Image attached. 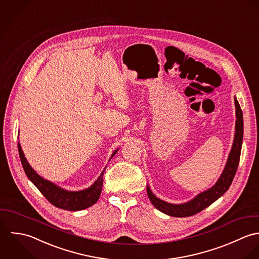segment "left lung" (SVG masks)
I'll use <instances>...</instances> for the list:
<instances>
[{"mask_svg": "<svg viewBox=\"0 0 259 259\" xmlns=\"http://www.w3.org/2000/svg\"><path fill=\"white\" fill-rule=\"evenodd\" d=\"M235 102V114H236V122H235V134H234V140L232 144L231 151L228 156L226 165L224 167V170L215 183L214 186L209 188L206 191L199 193L196 197H194L192 200L182 203V204H171L166 201H163L159 198H157L155 195L150 190V187L147 186V194L148 197L158 210L161 212L174 216V217H188L192 216L206 207L211 205L214 201H216L219 197H221L229 188L231 185L233 178L235 176L240 153H241V146H242V138H243V114L242 110L240 108V105L238 103L237 99L234 98Z\"/></svg>", "mask_w": 259, "mask_h": 259, "instance_id": "8db88e82", "label": "left lung"}]
</instances>
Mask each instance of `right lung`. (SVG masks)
<instances>
[{"label": "right lung", "mask_w": 259, "mask_h": 259, "mask_svg": "<svg viewBox=\"0 0 259 259\" xmlns=\"http://www.w3.org/2000/svg\"><path fill=\"white\" fill-rule=\"evenodd\" d=\"M18 150L26 175L54 206L69 211H78L92 206L98 201L103 186L104 170L94 184L89 188L80 191H68L37 174L28 163L20 143H18ZM117 151L118 149L113 152L111 158Z\"/></svg>", "instance_id": "right-lung-1"}]
</instances>
